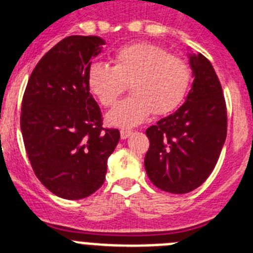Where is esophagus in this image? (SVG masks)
<instances>
[{
  "label": "esophagus",
  "instance_id": "34e87169",
  "mask_svg": "<svg viewBox=\"0 0 253 253\" xmlns=\"http://www.w3.org/2000/svg\"><path fill=\"white\" fill-rule=\"evenodd\" d=\"M131 133H133V131L128 130V129H122V130H120V137H122V139H126V138L130 137Z\"/></svg>",
  "mask_w": 253,
  "mask_h": 253
}]
</instances>
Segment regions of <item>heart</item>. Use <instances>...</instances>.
Masks as SVG:
<instances>
[{"label":"heart","mask_w":253,"mask_h":253,"mask_svg":"<svg viewBox=\"0 0 253 253\" xmlns=\"http://www.w3.org/2000/svg\"><path fill=\"white\" fill-rule=\"evenodd\" d=\"M130 84L129 99L118 102L106 115L118 128H133L152 114L166 115L182 102L191 84V69L184 58L169 54L154 43L124 46L113 57V67L91 64L87 71L90 92L104 106H111Z\"/></svg>","instance_id":"heart-1"}]
</instances>
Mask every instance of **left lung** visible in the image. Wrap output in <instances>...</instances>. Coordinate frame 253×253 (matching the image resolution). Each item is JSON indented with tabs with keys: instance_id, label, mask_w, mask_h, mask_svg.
<instances>
[{
	"instance_id": "1",
	"label": "left lung",
	"mask_w": 253,
	"mask_h": 253,
	"mask_svg": "<svg viewBox=\"0 0 253 253\" xmlns=\"http://www.w3.org/2000/svg\"><path fill=\"white\" fill-rule=\"evenodd\" d=\"M194 82L186 101L146 130L144 167L158 189L186 194L209 177L227 137V109L215 71L203 54H189Z\"/></svg>"
}]
</instances>
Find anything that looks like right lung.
Here are the masks:
<instances>
[{
  "label": "right lung",
  "instance_id": "right-lung-1",
  "mask_svg": "<svg viewBox=\"0 0 253 253\" xmlns=\"http://www.w3.org/2000/svg\"><path fill=\"white\" fill-rule=\"evenodd\" d=\"M99 37L72 35L39 60L21 105V133L34 173L49 191L78 200L104 184L118 129L102 128L101 111L87 86Z\"/></svg>",
  "mask_w": 253,
  "mask_h": 253
}]
</instances>
